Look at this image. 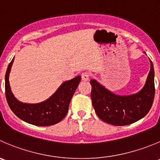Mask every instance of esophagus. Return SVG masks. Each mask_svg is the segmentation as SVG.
<instances>
[{"label": "esophagus", "instance_id": "1", "mask_svg": "<svg viewBox=\"0 0 160 160\" xmlns=\"http://www.w3.org/2000/svg\"><path fill=\"white\" fill-rule=\"evenodd\" d=\"M81 77H82V80H84V81H88L90 78V74L88 73V72H84L82 73Z\"/></svg>", "mask_w": 160, "mask_h": 160}]
</instances>
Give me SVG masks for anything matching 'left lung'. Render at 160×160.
I'll return each mask as SVG.
<instances>
[{
    "label": "left lung",
    "instance_id": "left-lung-1",
    "mask_svg": "<svg viewBox=\"0 0 160 160\" xmlns=\"http://www.w3.org/2000/svg\"><path fill=\"white\" fill-rule=\"evenodd\" d=\"M146 54L145 52H144ZM150 71L143 88L135 94L119 95L95 80H91V100L96 114L102 120L116 126H125L138 121L149 112L155 95L154 68Z\"/></svg>",
    "mask_w": 160,
    "mask_h": 160
}]
</instances>
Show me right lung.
<instances>
[{"mask_svg": "<svg viewBox=\"0 0 160 160\" xmlns=\"http://www.w3.org/2000/svg\"><path fill=\"white\" fill-rule=\"evenodd\" d=\"M14 58L9 63L5 74V94L12 111L23 121L39 127L52 126L66 116L70 101L80 83L81 77L77 76L62 83L57 91L44 102L35 104L23 103L14 96L9 84V74Z\"/></svg>", "mask_w": 160, "mask_h": 160, "instance_id": "add662e5", "label": "right lung"}]
</instances>
